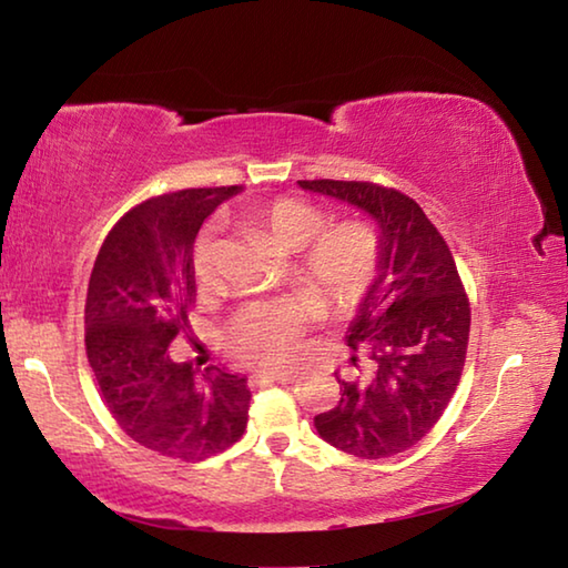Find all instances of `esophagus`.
Instances as JSON below:
<instances>
[{
    "mask_svg": "<svg viewBox=\"0 0 568 568\" xmlns=\"http://www.w3.org/2000/svg\"><path fill=\"white\" fill-rule=\"evenodd\" d=\"M261 378L263 383H293L295 381V376H291V373H261Z\"/></svg>",
    "mask_w": 568,
    "mask_h": 568,
    "instance_id": "esophagus-1",
    "label": "esophagus"
}]
</instances>
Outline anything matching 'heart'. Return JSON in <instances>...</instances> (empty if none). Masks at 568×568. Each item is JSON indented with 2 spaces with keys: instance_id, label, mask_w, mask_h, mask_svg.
<instances>
[{
  "instance_id": "obj_1",
  "label": "heart",
  "mask_w": 568,
  "mask_h": 568,
  "mask_svg": "<svg viewBox=\"0 0 568 568\" xmlns=\"http://www.w3.org/2000/svg\"><path fill=\"white\" fill-rule=\"evenodd\" d=\"M243 220L293 253V273L311 285L333 313H348L365 301L381 271L378 230L365 220L328 225V213L301 197H273L247 205ZM217 227L205 225L192 240L190 267L203 287L215 271ZM318 297L293 291L245 303L225 328L227 351L263 371H285L301 358L303 338L323 315Z\"/></svg>"
}]
</instances>
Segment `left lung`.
<instances>
[{
	"instance_id": "1",
	"label": "left lung",
	"mask_w": 568,
	"mask_h": 568,
	"mask_svg": "<svg viewBox=\"0 0 568 568\" xmlns=\"http://www.w3.org/2000/svg\"><path fill=\"white\" fill-rule=\"evenodd\" d=\"M368 213L381 271L345 341L371 361L363 381H338L341 403L315 416L323 440L358 458L403 454L436 426L466 363L470 307L444 235L416 200L358 180H297Z\"/></svg>"
}]
</instances>
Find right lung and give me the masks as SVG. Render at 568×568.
<instances>
[{
	"instance_id": "obj_1",
	"label": "right lung",
	"mask_w": 568,
	"mask_h": 568,
	"mask_svg": "<svg viewBox=\"0 0 568 568\" xmlns=\"http://www.w3.org/2000/svg\"><path fill=\"white\" fill-rule=\"evenodd\" d=\"M237 190L165 192L124 213L100 247L84 305V348L112 418L140 446L190 464L223 454L247 426V378L217 365L195 378L168 351L195 305L192 240Z\"/></svg>"
}]
</instances>
